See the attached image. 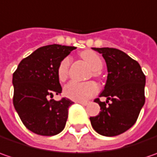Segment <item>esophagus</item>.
I'll return each mask as SVG.
<instances>
[{"label": "esophagus", "mask_w": 157, "mask_h": 157, "mask_svg": "<svg viewBox=\"0 0 157 157\" xmlns=\"http://www.w3.org/2000/svg\"><path fill=\"white\" fill-rule=\"evenodd\" d=\"M77 103H78V104H81L83 105H86L88 104L87 101H77Z\"/></svg>", "instance_id": "obj_1"}]
</instances>
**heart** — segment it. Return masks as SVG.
<instances>
[{"label":"heart","instance_id":"heart-1","mask_svg":"<svg viewBox=\"0 0 157 157\" xmlns=\"http://www.w3.org/2000/svg\"><path fill=\"white\" fill-rule=\"evenodd\" d=\"M82 58L94 70L93 75L96 78L100 76V70L103 68V61L101 57L93 51H85L80 54ZM71 57H65L61 60L57 66V78L60 81H64L69 73ZM99 87L94 81L69 82L63 87V94L65 97L75 101H85L98 93Z\"/></svg>","mask_w":157,"mask_h":157}]
</instances>
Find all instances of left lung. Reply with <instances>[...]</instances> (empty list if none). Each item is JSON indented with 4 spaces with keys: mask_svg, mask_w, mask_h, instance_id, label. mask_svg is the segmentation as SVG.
Instances as JSON below:
<instances>
[{
    "mask_svg": "<svg viewBox=\"0 0 157 157\" xmlns=\"http://www.w3.org/2000/svg\"><path fill=\"white\" fill-rule=\"evenodd\" d=\"M105 59L108 75L105 89L100 98L94 100L101 111L90 117L94 129L101 136H116L128 130L136 123L145 103L146 77L139 63L115 48H93Z\"/></svg>",
    "mask_w": 157,
    "mask_h": 157,
    "instance_id": "obj_1",
    "label": "left lung"
}]
</instances>
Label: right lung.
I'll return each instance as SVG.
<instances>
[{"label": "right lung", "mask_w": 157, "mask_h": 157, "mask_svg": "<svg viewBox=\"0 0 157 157\" xmlns=\"http://www.w3.org/2000/svg\"><path fill=\"white\" fill-rule=\"evenodd\" d=\"M74 49L59 44L40 47L23 58L13 73L14 106L23 125L36 135L52 136L64 128L73 102L52 98L62 93L57 66Z\"/></svg>", "instance_id": "right-lung-1"}]
</instances>
